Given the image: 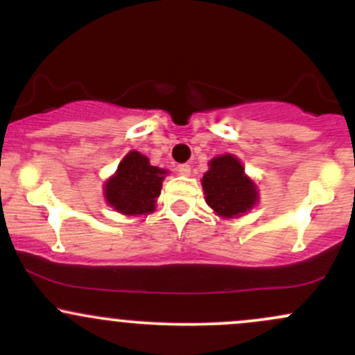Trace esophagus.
I'll list each match as a JSON object with an SVG mask.
<instances>
[{
    "label": "esophagus",
    "mask_w": 355,
    "mask_h": 355,
    "mask_svg": "<svg viewBox=\"0 0 355 355\" xmlns=\"http://www.w3.org/2000/svg\"><path fill=\"white\" fill-rule=\"evenodd\" d=\"M177 171L180 175H185V177H187V175H190V165H189V163H182V165L177 166Z\"/></svg>",
    "instance_id": "34e87169"
}]
</instances>
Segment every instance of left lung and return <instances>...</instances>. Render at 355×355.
<instances>
[{"mask_svg": "<svg viewBox=\"0 0 355 355\" xmlns=\"http://www.w3.org/2000/svg\"><path fill=\"white\" fill-rule=\"evenodd\" d=\"M202 187L209 207L225 219L241 217L258 202V189L246 177L244 166L234 155H220L210 159Z\"/></svg>", "mask_w": 355, "mask_h": 355, "instance_id": "8db88e82", "label": "left lung"}]
</instances>
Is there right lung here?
<instances>
[{
    "label": "right lung",
    "instance_id": "add662e5",
    "mask_svg": "<svg viewBox=\"0 0 355 355\" xmlns=\"http://www.w3.org/2000/svg\"><path fill=\"white\" fill-rule=\"evenodd\" d=\"M165 175L166 170L150 165L145 155L130 151L104 185L107 204L124 216L151 214Z\"/></svg>",
    "mask_w": 355,
    "mask_h": 355
}]
</instances>
